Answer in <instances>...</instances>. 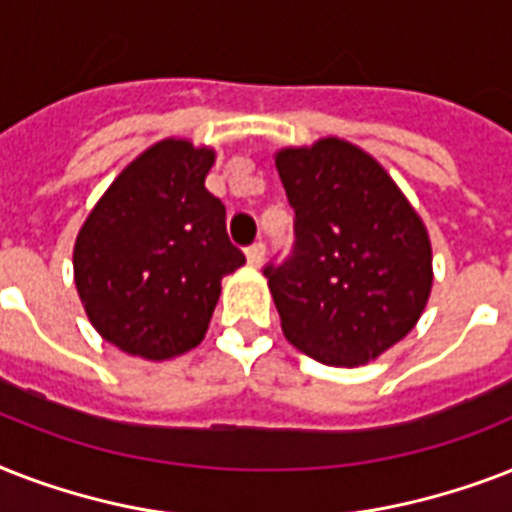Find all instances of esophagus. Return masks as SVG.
<instances>
[{
	"label": "esophagus",
	"instance_id": "esophagus-1",
	"mask_svg": "<svg viewBox=\"0 0 512 512\" xmlns=\"http://www.w3.org/2000/svg\"><path fill=\"white\" fill-rule=\"evenodd\" d=\"M247 263L252 265V268H260V265L265 263V244H263V241H255V244L247 249Z\"/></svg>",
	"mask_w": 512,
	"mask_h": 512
}]
</instances>
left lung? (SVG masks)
<instances>
[{
	"label": "left lung",
	"mask_w": 512,
	"mask_h": 512,
	"mask_svg": "<svg viewBox=\"0 0 512 512\" xmlns=\"http://www.w3.org/2000/svg\"><path fill=\"white\" fill-rule=\"evenodd\" d=\"M295 249L265 279L281 329L327 366H361L404 340L433 287L428 228L396 180L342 138L276 151Z\"/></svg>",
	"instance_id": "obj_1"
}]
</instances>
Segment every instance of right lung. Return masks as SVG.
Masks as SVG:
<instances>
[{
  "label": "right lung",
  "instance_id": "obj_1",
  "mask_svg": "<svg viewBox=\"0 0 512 512\" xmlns=\"http://www.w3.org/2000/svg\"><path fill=\"white\" fill-rule=\"evenodd\" d=\"M209 146L167 138L132 159L74 244V284L98 335L130 356L167 361L207 335L220 281L244 265L223 201L204 188Z\"/></svg>",
  "mask_w": 512,
  "mask_h": 512
}]
</instances>
